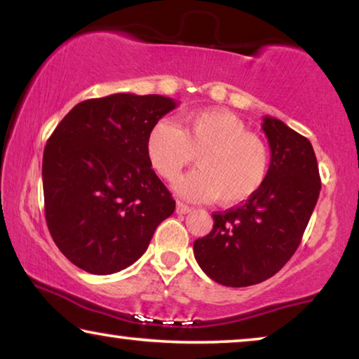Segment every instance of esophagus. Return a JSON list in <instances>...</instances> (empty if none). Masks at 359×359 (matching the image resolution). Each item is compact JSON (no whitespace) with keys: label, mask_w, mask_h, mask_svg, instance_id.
Masks as SVG:
<instances>
[{"label":"esophagus","mask_w":359,"mask_h":359,"mask_svg":"<svg viewBox=\"0 0 359 359\" xmlns=\"http://www.w3.org/2000/svg\"><path fill=\"white\" fill-rule=\"evenodd\" d=\"M176 212H178V214H188V212H191V208L188 204L181 203V201H176Z\"/></svg>","instance_id":"obj_1"}]
</instances>
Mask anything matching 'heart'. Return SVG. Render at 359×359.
I'll list each match as a JSON object with an SVG mask.
<instances>
[{
  "label": "heart",
  "instance_id": "1",
  "mask_svg": "<svg viewBox=\"0 0 359 359\" xmlns=\"http://www.w3.org/2000/svg\"><path fill=\"white\" fill-rule=\"evenodd\" d=\"M147 155L161 178L173 181L198 156L201 170L176 181L189 199L235 205L263 188L271 166L269 147L247 132V124L229 111L205 109L189 114L183 129L161 119L147 137Z\"/></svg>",
  "mask_w": 359,
  "mask_h": 359
}]
</instances>
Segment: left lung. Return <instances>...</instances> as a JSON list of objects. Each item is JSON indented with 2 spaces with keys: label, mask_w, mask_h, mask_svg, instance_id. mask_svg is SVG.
<instances>
[{
  "label": "left lung",
  "mask_w": 359,
  "mask_h": 359,
  "mask_svg": "<svg viewBox=\"0 0 359 359\" xmlns=\"http://www.w3.org/2000/svg\"><path fill=\"white\" fill-rule=\"evenodd\" d=\"M263 130L271 149L263 188L212 214V230L194 242L196 262L224 286H253L276 274L301 243L320 193L311 142L274 117H264Z\"/></svg>",
  "instance_id": "8db88e82"
}]
</instances>
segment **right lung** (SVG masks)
<instances>
[{"instance_id": "right-lung-1", "label": "right lung", "mask_w": 359, "mask_h": 359, "mask_svg": "<svg viewBox=\"0 0 359 359\" xmlns=\"http://www.w3.org/2000/svg\"><path fill=\"white\" fill-rule=\"evenodd\" d=\"M176 102L117 93L78 102L48 137L42 160L48 232L91 274H112L145 253L175 199L151 170L147 137Z\"/></svg>"}]
</instances>
